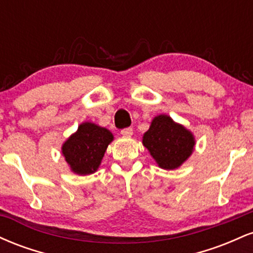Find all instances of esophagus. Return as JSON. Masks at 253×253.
I'll use <instances>...</instances> for the list:
<instances>
[{
    "instance_id": "esophagus-1",
    "label": "esophagus",
    "mask_w": 253,
    "mask_h": 253,
    "mask_svg": "<svg viewBox=\"0 0 253 253\" xmlns=\"http://www.w3.org/2000/svg\"><path fill=\"white\" fill-rule=\"evenodd\" d=\"M121 134L124 136H130L133 134V128H130V127H127V128H124L121 129Z\"/></svg>"
}]
</instances>
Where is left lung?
I'll list each match as a JSON object with an SVG mask.
<instances>
[{
	"label": "left lung",
	"instance_id": "obj_1",
	"mask_svg": "<svg viewBox=\"0 0 253 253\" xmlns=\"http://www.w3.org/2000/svg\"><path fill=\"white\" fill-rule=\"evenodd\" d=\"M143 144L162 169L172 170L187 161L195 140L189 130L173 123L170 117L158 115L144 134Z\"/></svg>",
	"mask_w": 253,
	"mask_h": 253
}]
</instances>
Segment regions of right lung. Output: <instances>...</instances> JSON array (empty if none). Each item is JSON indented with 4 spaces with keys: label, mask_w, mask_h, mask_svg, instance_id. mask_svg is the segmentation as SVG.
Instances as JSON below:
<instances>
[{
    "label": "right lung",
    "mask_w": 253,
    "mask_h": 253,
    "mask_svg": "<svg viewBox=\"0 0 253 253\" xmlns=\"http://www.w3.org/2000/svg\"><path fill=\"white\" fill-rule=\"evenodd\" d=\"M113 134L108 129L84 123L65 141L62 152L71 170L78 175H89L97 170Z\"/></svg>",
    "instance_id": "1"
}]
</instances>
